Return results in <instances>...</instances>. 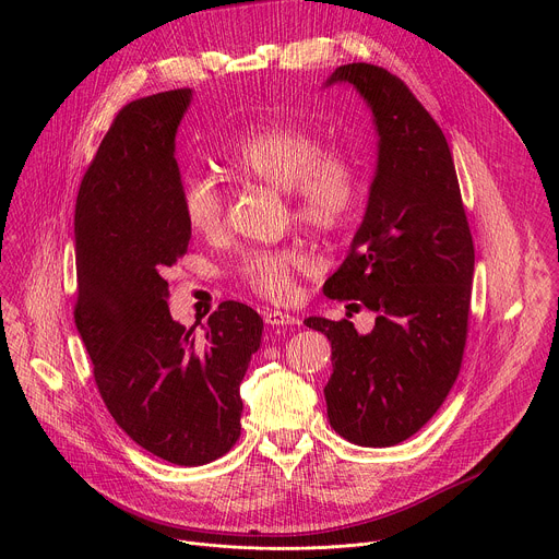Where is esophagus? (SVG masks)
I'll return each instance as SVG.
<instances>
[{"label":"esophagus","instance_id":"obj_1","mask_svg":"<svg viewBox=\"0 0 559 559\" xmlns=\"http://www.w3.org/2000/svg\"><path fill=\"white\" fill-rule=\"evenodd\" d=\"M263 318H265V323L272 325V328H292V325H300V321H298L296 316L285 313V311H278V309H267V311L263 313Z\"/></svg>","mask_w":559,"mask_h":559}]
</instances>
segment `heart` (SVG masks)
<instances>
[{
	"instance_id": "1",
	"label": "heart",
	"mask_w": 559,
	"mask_h": 559,
	"mask_svg": "<svg viewBox=\"0 0 559 559\" xmlns=\"http://www.w3.org/2000/svg\"><path fill=\"white\" fill-rule=\"evenodd\" d=\"M225 166L248 179L287 192L296 221L334 229L354 212L360 197V168L349 150L325 145L296 126H261L238 134L223 152ZM188 225L212 236L223 227L225 199L210 177H188L181 188ZM309 261L300 250H257L236 267V276L270 300H289L296 274Z\"/></svg>"
}]
</instances>
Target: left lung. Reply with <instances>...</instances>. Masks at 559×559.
Instances as JSON below:
<instances>
[{
	"label": "left lung",
	"mask_w": 559,
	"mask_h": 559,
	"mask_svg": "<svg viewBox=\"0 0 559 559\" xmlns=\"http://www.w3.org/2000/svg\"><path fill=\"white\" fill-rule=\"evenodd\" d=\"M378 134L367 210L325 296L376 311L369 334L323 316L305 325L332 343L325 386L336 433L360 447H393L423 429L444 403L464 354L473 283L468 231L449 143L401 79L371 63L336 68Z\"/></svg>",
	"instance_id": "left-lung-1"
}]
</instances>
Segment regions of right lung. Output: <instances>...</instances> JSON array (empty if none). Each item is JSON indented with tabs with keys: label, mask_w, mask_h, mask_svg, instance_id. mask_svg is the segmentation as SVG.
Wrapping results in <instances>:
<instances>
[{
	"label": "right lung",
	"mask_w": 559,
	"mask_h": 559,
	"mask_svg": "<svg viewBox=\"0 0 559 559\" xmlns=\"http://www.w3.org/2000/svg\"><path fill=\"white\" fill-rule=\"evenodd\" d=\"M192 91L128 104L84 175L74 207V325L115 423L145 451L201 466L241 436V386L263 318L225 300L205 336L173 321L166 274L188 252L177 130Z\"/></svg>",
	"instance_id": "add662e5"
}]
</instances>
